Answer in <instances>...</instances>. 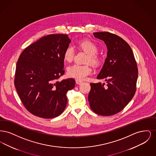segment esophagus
I'll return each instance as SVG.
<instances>
[{"instance_id": "obj_1", "label": "esophagus", "mask_w": 156, "mask_h": 156, "mask_svg": "<svg viewBox=\"0 0 156 156\" xmlns=\"http://www.w3.org/2000/svg\"><path fill=\"white\" fill-rule=\"evenodd\" d=\"M75 81H76V84H81V83H82L83 82L82 81L79 80H76Z\"/></svg>"}]
</instances>
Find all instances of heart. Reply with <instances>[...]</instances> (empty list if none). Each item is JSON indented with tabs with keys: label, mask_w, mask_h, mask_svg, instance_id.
Instances as JSON below:
<instances>
[{
	"label": "heart",
	"mask_w": 156,
	"mask_h": 156,
	"mask_svg": "<svg viewBox=\"0 0 156 156\" xmlns=\"http://www.w3.org/2000/svg\"><path fill=\"white\" fill-rule=\"evenodd\" d=\"M79 47L84 52L88 54L87 62L97 65L99 62V57L97 53L98 51V47L96 44L89 40L81 41L78 43ZM75 50L74 47L68 45L64 52V59L67 62H71L74 57ZM92 68L88 65L74 64L67 68V74L72 78L79 80L87 78L88 76L92 73Z\"/></svg>",
	"instance_id": "obj_1"
}]
</instances>
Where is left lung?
Wrapping results in <instances>:
<instances>
[{
	"label": "left lung",
	"mask_w": 156,
	"mask_h": 156,
	"mask_svg": "<svg viewBox=\"0 0 156 156\" xmlns=\"http://www.w3.org/2000/svg\"><path fill=\"white\" fill-rule=\"evenodd\" d=\"M103 40L108 52L104 66L97 76L107 84L90 83L88 101L91 109L102 116L121 111L132 100L138 76L137 64L130 45L123 38L109 32L94 33Z\"/></svg>",
	"instance_id": "8db88e82"
}]
</instances>
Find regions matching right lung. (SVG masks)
<instances>
[{
    "instance_id": "1",
    "label": "right lung",
    "mask_w": 156,
    "mask_h": 156,
    "mask_svg": "<svg viewBox=\"0 0 156 156\" xmlns=\"http://www.w3.org/2000/svg\"><path fill=\"white\" fill-rule=\"evenodd\" d=\"M71 40L66 34H49L28 46L20 54L15 85L23 105L31 114L50 119L57 117L67 104V91L75 81L63 75L64 52Z\"/></svg>"
}]
</instances>
